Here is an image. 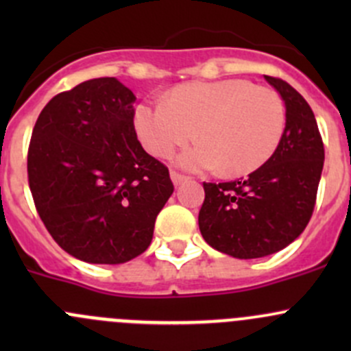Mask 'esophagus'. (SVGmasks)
<instances>
[{"label":"esophagus","instance_id":"esophagus-1","mask_svg":"<svg viewBox=\"0 0 351 351\" xmlns=\"http://www.w3.org/2000/svg\"><path fill=\"white\" fill-rule=\"evenodd\" d=\"M171 180L175 185H180V183H183L185 180H189V176L183 175V173H178V171H171Z\"/></svg>","mask_w":351,"mask_h":351}]
</instances>
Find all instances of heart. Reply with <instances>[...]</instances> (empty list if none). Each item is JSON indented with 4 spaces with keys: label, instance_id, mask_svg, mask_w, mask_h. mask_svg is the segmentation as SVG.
I'll use <instances>...</instances> for the list:
<instances>
[{
    "label": "heart",
    "instance_id": "heart-1",
    "mask_svg": "<svg viewBox=\"0 0 351 351\" xmlns=\"http://www.w3.org/2000/svg\"><path fill=\"white\" fill-rule=\"evenodd\" d=\"M287 125L278 91L247 80L180 84L166 100H144L134 110V129L147 153L169 158L198 134L200 144L180 154L189 169L246 175L277 151Z\"/></svg>",
    "mask_w": 351,
    "mask_h": 351
}]
</instances>
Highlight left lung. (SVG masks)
<instances>
[{
  "label": "left lung",
  "mask_w": 351,
  "mask_h": 351,
  "mask_svg": "<svg viewBox=\"0 0 351 351\" xmlns=\"http://www.w3.org/2000/svg\"><path fill=\"white\" fill-rule=\"evenodd\" d=\"M265 80L287 108L277 151L246 180L204 183L198 212L205 241L241 260L277 253L302 234L313 217L324 165L323 137L309 104L280 77Z\"/></svg>",
  "instance_id": "left-lung-1"
}]
</instances>
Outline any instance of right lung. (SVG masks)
Here are the masks:
<instances>
[{"instance_id": "1", "label": "right lung", "mask_w": 351, "mask_h": 351, "mask_svg": "<svg viewBox=\"0 0 351 351\" xmlns=\"http://www.w3.org/2000/svg\"><path fill=\"white\" fill-rule=\"evenodd\" d=\"M136 97L115 77L56 95L28 144V186L54 241L77 260L117 265L151 244L173 186L134 129Z\"/></svg>"}]
</instances>
